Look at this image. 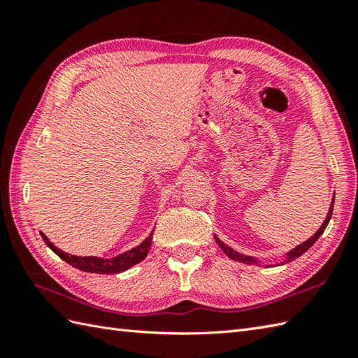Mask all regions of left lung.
Returning a JSON list of instances; mask_svg holds the SVG:
<instances>
[{
	"mask_svg": "<svg viewBox=\"0 0 358 358\" xmlns=\"http://www.w3.org/2000/svg\"><path fill=\"white\" fill-rule=\"evenodd\" d=\"M332 209H334V199H332V201H331V206H329V210H328V215H326V218H324V222L322 223V226H320V229H318L313 237L310 238H308L306 241H303V243H300L299 246H295L294 249H291L289 250V252H286V254H283V260L281 262H278V263H275L277 266H280V264H286V263H289V262H294L295 258H299L300 255H303L306 252V250L314 245V243L320 238V235L324 232V229H326V226H328V223H329V220H331V217H332ZM214 238H215V241L218 243V246H220V249L223 250V252L231 258V260H235V262H240V263H246V264H260L262 263V260L260 258H257V257H250V255H245V254H241V252H238V250H235V249H232L231 246H227L226 243H223L222 240H220L217 235H214ZM275 264H266V268H269V266H275Z\"/></svg>",
	"mask_w": 358,
	"mask_h": 358,
	"instance_id": "8db88e82",
	"label": "left lung"
}]
</instances>
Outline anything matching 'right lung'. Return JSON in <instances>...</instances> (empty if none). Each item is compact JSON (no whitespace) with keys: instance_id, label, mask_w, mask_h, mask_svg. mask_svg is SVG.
Instances as JSON below:
<instances>
[{"instance_id":"obj_1","label":"right lung","mask_w":358,"mask_h":358,"mask_svg":"<svg viewBox=\"0 0 358 358\" xmlns=\"http://www.w3.org/2000/svg\"><path fill=\"white\" fill-rule=\"evenodd\" d=\"M41 237L44 240L45 245H48L53 252H55L62 260H64L66 263H69L73 268H77L80 271L85 272H92V273H120L123 271H127L132 266L138 264L140 262H143L146 255L149 254V249L152 245V237H154V231H152L146 238H144L138 246H135L132 249L126 250V252L120 254L117 257L112 258H103V257H77L72 254H67L64 250L58 249L53 243L45 237L43 232Z\"/></svg>"}]
</instances>
